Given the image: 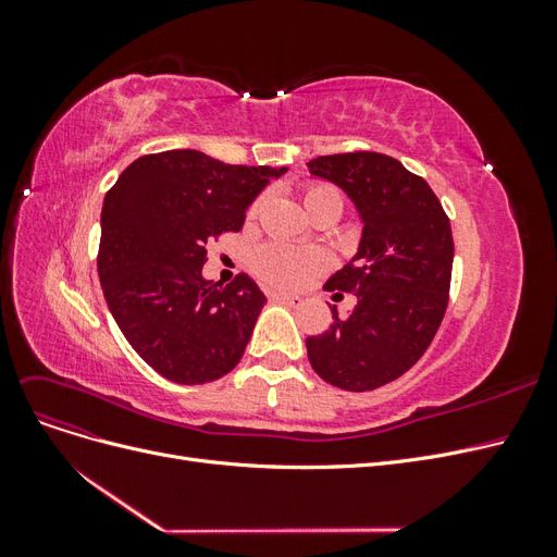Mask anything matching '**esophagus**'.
<instances>
[{
	"label": "esophagus",
	"instance_id": "obj_1",
	"mask_svg": "<svg viewBox=\"0 0 557 557\" xmlns=\"http://www.w3.org/2000/svg\"><path fill=\"white\" fill-rule=\"evenodd\" d=\"M269 299L278 301V305H285V307H297L299 305V297L285 295V293H272V295H269Z\"/></svg>",
	"mask_w": 557,
	"mask_h": 557
}]
</instances>
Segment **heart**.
<instances>
[{"label":"heart","mask_w":557,"mask_h":557,"mask_svg":"<svg viewBox=\"0 0 557 557\" xmlns=\"http://www.w3.org/2000/svg\"><path fill=\"white\" fill-rule=\"evenodd\" d=\"M323 199H334L342 205L336 190L327 188V185H311V188H307L305 193V207L315 205V201H323ZM327 264H330V258L323 250L278 244V242L264 244L262 248L256 250V256H252V272H256L264 283L283 290L299 288V285H305L311 276L327 269Z\"/></svg>","instance_id":"b5f03b06"}]
</instances>
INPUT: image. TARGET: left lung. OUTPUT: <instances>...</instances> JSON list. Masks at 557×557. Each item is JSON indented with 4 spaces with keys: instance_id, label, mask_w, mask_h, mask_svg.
<instances>
[{
    "instance_id": "8db88e82",
    "label": "left lung",
    "mask_w": 557,
    "mask_h": 557,
    "mask_svg": "<svg viewBox=\"0 0 557 557\" xmlns=\"http://www.w3.org/2000/svg\"><path fill=\"white\" fill-rule=\"evenodd\" d=\"M315 178L334 183L362 225L358 250L325 283L358 305L307 339L313 372L350 393L399 379L434 339L448 305L453 234L425 178L381 153L315 158Z\"/></svg>"
}]
</instances>
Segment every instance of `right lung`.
Instances as JSON below:
<instances>
[{"mask_svg": "<svg viewBox=\"0 0 557 557\" xmlns=\"http://www.w3.org/2000/svg\"><path fill=\"white\" fill-rule=\"evenodd\" d=\"M285 172L178 148L134 160L107 193L99 283L129 346L164 379L209 383L242 360L267 297L248 274L225 288L205 278L207 242L242 230Z\"/></svg>", "mask_w": 557, "mask_h": 557, "instance_id": "add662e5", "label": "right lung"}]
</instances>
